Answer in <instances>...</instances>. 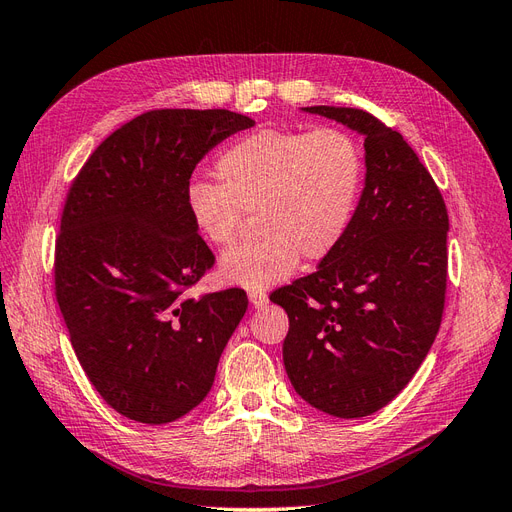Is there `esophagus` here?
Returning a JSON list of instances; mask_svg holds the SVG:
<instances>
[{
  "label": "esophagus",
  "mask_w": 512,
  "mask_h": 512,
  "mask_svg": "<svg viewBox=\"0 0 512 512\" xmlns=\"http://www.w3.org/2000/svg\"><path fill=\"white\" fill-rule=\"evenodd\" d=\"M267 301H269V297H267L265 290H250L252 307H262V305H267Z\"/></svg>",
  "instance_id": "obj_1"
}]
</instances>
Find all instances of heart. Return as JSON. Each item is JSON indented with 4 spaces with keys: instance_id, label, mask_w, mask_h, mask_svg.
Segmentation results:
<instances>
[{
    "instance_id": "b5f03b06",
    "label": "heart",
    "mask_w": 512,
    "mask_h": 512,
    "mask_svg": "<svg viewBox=\"0 0 512 512\" xmlns=\"http://www.w3.org/2000/svg\"><path fill=\"white\" fill-rule=\"evenodd\" d=\"M220 183L188 190L194 228L209 243L237 241L245 213L258 239L228 250L220 280L247 290L284 282L299 256H331L348 235L363 188V151L342 128L258 130L228 145L215 162Z\"/></svg>"
}]
</instances>
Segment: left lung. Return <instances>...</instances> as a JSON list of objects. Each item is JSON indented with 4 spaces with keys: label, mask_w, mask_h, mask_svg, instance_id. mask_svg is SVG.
Masks as SVG:
<instances>
[{
    "label": "left lung",
    "mask_w": 512,
    "mask_h": 512,
    "mask_svg": "<svg viewBox=\"0 0 512 512\" xmlns=\"http://www.w3.org/2000/svg\"><path fill=\"white\" fill-rule=\"evenodd\" d=\"M303 111L365 138V188L337 250L271 301L290 320L284 365L294 391L316 410L361 418L404 391L438 335L448 213L399 132L361 108Z\"/></svg>",
    "instance_id": "8db88e82"
}]
</instances>
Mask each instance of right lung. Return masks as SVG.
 <instances>
[{
	"instance_id": "1",
	"label": "right lung",
	"mask_w": 512,
	"mask_h": 512,
	"mask_svg": "<svg viewBox=\"0 0 512 512\" xmlns=\"http://www.w3.org/2000/svg\"><path fill=\"white\" fill-rule=\"evenodd\" d=\"M252 126L226 108L149 111L102 141L70 185L57 303L89 382L136 423H173L207 397L247 309L241 288L188 297L215 262L188 190L196 164Z\"/></svg>"
}]
</instances>
